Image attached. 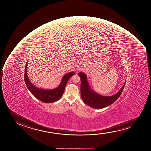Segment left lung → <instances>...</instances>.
Instances as JSON below:
<instances>
[{"label": "left lung", "mask_w": 151, "mask_h": 151, "mask_svg": "<svg viewBox=\"0 0 151 151\" xmlns=\"http://www.w3.org/2000/svg\"><path fill=\"white\" fill-rule=\"evenodd\" d=\"M81 78V96L84 102L93 109H101L111 105L120 96L124 90L125 83L117 93L109 96H105L93 91L90 88L87 80L86 75L83 72L78 73Z\"/></svg>", "instance_id": "8db88e82"}]
</instances>
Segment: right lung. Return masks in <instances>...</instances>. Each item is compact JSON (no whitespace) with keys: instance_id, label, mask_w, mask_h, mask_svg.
<instances>
[{"instance_id":"1","label":"right lung","mask_w":151,"mask_h":151,"mask_svg":"<svg viewBox=\"0 0 151 151\" xmlns=\"http://www.w3.org/2000/svg\"><path fill=\"white\" fill-rule=\"evenodd\" d=\"M27 62H27L24 71V81L28 89L31 92L32 95L36 97L39 100L45 103L54 102L59 100L64 92L66 84L69 79V78L74 75L75 73L73 72H72L65 75L62 78L59 86L55 89L51 90L40 89L35 86L29 80L27 71Z\"/></svg>"}]
</instances>
